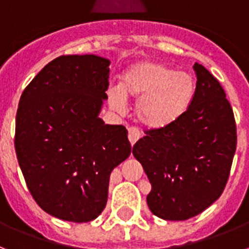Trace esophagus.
<instances>
[{
    "mask_svg": "<svg viewBox=\"0 0 249 249\" xmlns=\"http://www.w3.org/2000/svg\"><path fill=\"white\" fill-rule=\"evenodd\" d=\"M128 138H129V141H130L131 145H134L135 143H137V141L141 138V131L138 130L137 128H129L128 129Z\"/></svg>",
    "mask_w": 249,
    "mask_h": 249,
    "instance_id": "esophagus-1",
    "label": "esophagus"
}]
</instances>
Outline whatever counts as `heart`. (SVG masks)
I'll return each mask as SVG.
<instances>
[{
  "instance_id": "obj_1",
  "label": "heart",
  "mask_w": 249,
  "mask_h": 249,
  "mask_svg": "<svg viewBox=\"0 0 249 249\" xmlns=\"http://www.w3.org/2000/svg\"><path fill=\"white\" fill-rule=\"evenodd\" d=\"M195 93L191 74L175 71L160 62L142 60L131 66L120 87L108 89V102L119 111L126 97L138 100L135 115L141 124L152 129L172 124L187 110Z\"/></svg>"
}]
</instances>
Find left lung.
Returning a JSON list of instances; mask_svg holds the SVG:
<instances>
[{
    "label": "left lung",
    "mask_w": 249,
    "mask_h": 249,
    "mask_svg": "<svg viewBox=\"0 0 249 249\" xmlns=\"http://www.w3.org/2000/svg\"><path fill=\"white\" fill-rule=\"evenodd\" d=\"M187 110L164 128L145 130L133 154L147 173L150 212L164 220H187L220 197L237 148V126L219 81L199 63Z\"/></svg>",
    "instance_id": "obj_1"
}]
</instances>
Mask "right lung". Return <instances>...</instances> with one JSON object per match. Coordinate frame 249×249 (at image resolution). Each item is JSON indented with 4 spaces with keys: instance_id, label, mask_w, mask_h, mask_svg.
I'll list each match as a JSON object with an SVG mask.
<instances>
[{
    "instance_id": "1",
    "label": "right lung",
    "mask_w": 249,
    "mask_h": 249,
    "mask_svg": "<svg viewBox=\"0 0 249 249\" xmlns=\"http://www.w3.org/2000/svg\"><path fill=\"white\" fill-rule=\"evenodd\" d=\"M110 60L62 55L24 89L15 150L36 204L62 220L96 219L107 202L108 179L131 153L128 130L99 118L107 99Z\"/></svg>"
}]
</instances>
